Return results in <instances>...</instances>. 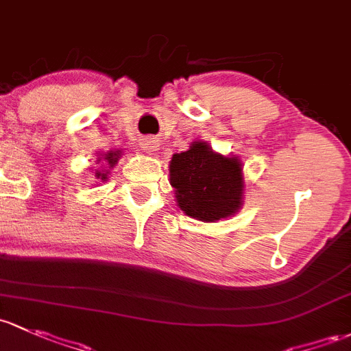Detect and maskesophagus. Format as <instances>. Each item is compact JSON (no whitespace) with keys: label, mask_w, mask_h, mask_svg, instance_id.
I'll use <instances>...</instances> for the list:
<instances>
[{"label":"esophagus","mask_w":351,"mask_h":351,"mask_svg":"<svg viewBox=\"0 0 351 351\" xmlns=\"http://www.w3.org/2000/svg\"><path fill=\"white\" fill-rule=\"evenodd\" d=\"M139 146H141L143 149L146 151V153L153 154L154 151L160 149V139H158V138H151V136H147V138H143L141 139Z\"/></svg>","instance_id":"1"}]
</instances>
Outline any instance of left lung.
<instances>
[{"label":"left lung","instance_id":"1","mask_svg":"<svg viewBox=\"0 0 351 351\" xmlns=\"http://www.w3.org/2000/svg\"><path fill=\"white\" fill-rule=\"evenodd\" d=\"M169 183L180 208L202 222L227 219L243 205L241 160L215 153L205 141H195L188 151L173 154Z\"/></svg>","mask_w":351,"mask_h":351}]
</instances>
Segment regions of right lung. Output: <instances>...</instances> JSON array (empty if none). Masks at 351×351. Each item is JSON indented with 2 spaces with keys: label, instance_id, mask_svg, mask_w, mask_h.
<instances>
[{
  "label": "right lung",
  "instance_id": "add662e5",
  "mask_svg": "<svg viewBox=\"0 0 351 351\" xmlns=\"http://www.w3.org/2000/svg\"><path fill=\"white\" fill-rule=\"evenodd\" d=\"M119 156H121V151L117 149V151H108V153L106 154H102V158H99L97 160V163L101 160H104L106 163H108L109 166L108 168H112L114 165L117 163V160H119ZM108 173H109V169H106V171H95V178H99V180H102V182H106V180H108Z\"/></svg>",
  "mask_w": 351,
  "mask_h": 351
}]
</instances>
